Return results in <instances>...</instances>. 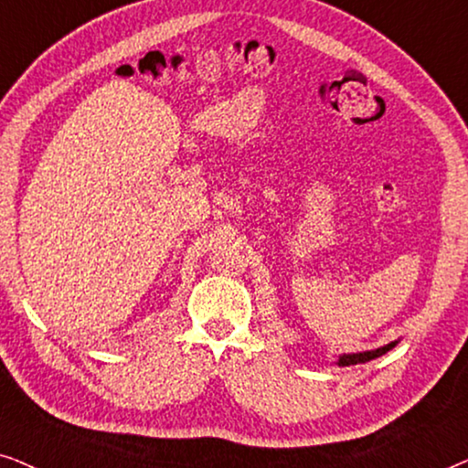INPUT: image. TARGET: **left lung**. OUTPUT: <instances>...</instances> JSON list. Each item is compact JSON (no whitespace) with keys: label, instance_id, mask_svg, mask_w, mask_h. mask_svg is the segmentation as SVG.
<instances>
[{"label":"left lung","instance_id":"8db88e82","mask_svg":"<svg viewBox=\"0 0 468 468\" xmlns=\"http://www.w3.org/2000/svg\"><path fill=\"white\" fill-rule=\"evenodd\" d=\"M399 343H400V338H399V341H392V343L383 345V347H377V349L357 351V354H341V356L336 357L335 364H338V367H354V364H367L370 360H375V357L386 356L388 351H392Z\"/></svg>","mask_w":468,"mask_h":468}]
</instances>
